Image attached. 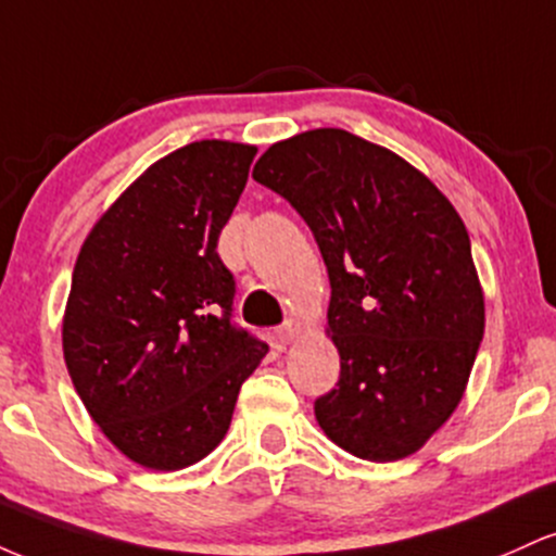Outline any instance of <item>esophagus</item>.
Returning a JSON list of instances; mask_svg holds the SVG:
<instances>
[{"label": "esophagus", "mask_w": 556, "mask_h": 556, "mask_svg": "<svg viewBox=\"0 0 556 556\" xmlns=\"http://www.w3.org/2000/svg\"><path fill=\"white\" fill-rule=\"evenodd\" d=\"M300 334H303V321L300 318H287L285 327L277 329V340L282 344H290Z\"/></svg>", "instance_id": "1"}]
</instances>
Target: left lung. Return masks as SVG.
<instances>
[{"label": "left lung", "instance_id": "8db88e82", "mask_svg": "<svg viewBox=\"0 0 556 556\" xmlns=\"http://www.w3.org/2000/svg\"><path fill=\"white\" fill-rule=\"evenodd\" d=\"M253 180L292 203L329 271L340 381L316 400L318 426L361 460L413 455L460 405L486 324L460 214L424 172L340 127L269 146Z\"/></svg>", "mask_w": 556, "mask_h": 556}]
</instances>
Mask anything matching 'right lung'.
<instances>
[{"label":"right lung","mask_w":556,"mask_h":556,"mask_svg":"<svg viewBox=\"0 0 556 556\" xmlns=\"http://www.w3.org/2000/svg\"><path fill=\"white\" fill-rule=\"evenodd\" d=\"M256 146L195 140L101 214L73 269L62 350L101 433L149 470L214 452L266 344L235 329L219 253Z\"/></svg>","instance_id":"right-lung-1"}]
</instances>
